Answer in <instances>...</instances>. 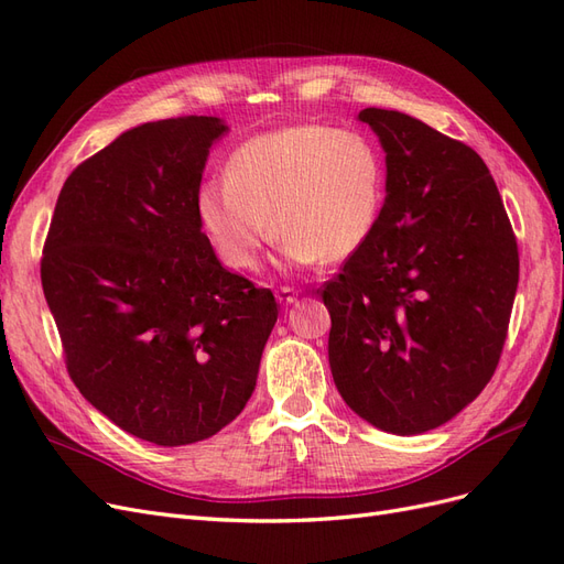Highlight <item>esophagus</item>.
Segmentation results:
<instances>
[{
  "mask_svg": "<svg viewBox=\"0 0 564 564\" xmlns=\"http://www.w3.org/2000/svg\"><path fill=\"white\" fill-rule=\"evenodd\" d=\"M278 299H280L282 303H286V305H292V303H296V299H299V289L280 286V289H278Z\"/></svg>",
  "mask_w": 564,
  "mask_h": 564,
  "instance_id": "esophagus-1",
  "label": "esophagus"
}]
</instances>
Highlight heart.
<instances>
[{"label":"heart","mask_w":564,"mask_h":564,"mask_svg":"<svg viewBox=\"0 0 564 564\" xmlns=\"http://www.w3.org/2000/svg\"><path fill=\"white\" fill-rule=\"evenodd\" d=\"M388 172L365 133L299 124L247 141L228 162V181L199 191L197 209L218 256L253 270L272 237L292 265L336 263L377 232Z\"/></svg>","instance_id":"heart-1"}]
</instances>
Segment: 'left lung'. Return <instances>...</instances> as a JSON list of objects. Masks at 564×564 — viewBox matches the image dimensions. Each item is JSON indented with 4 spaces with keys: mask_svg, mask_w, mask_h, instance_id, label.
I'll return each mask as SVG.
<instances>
[{
    "mask_svg": "<svg viewBox=\"0 0 564 564\" xmlns=\"http://www.w3.org/2000/svg\"><path fill=\"white\" fill-rule=\"evenodd\" d=\"M386 152L377 232L322 289L340 398L377 429L419 435L494 377L518 292L513 228L487 164L398 110L357 115Z\"/></svg>",
    "mask_w": 564,
    "mask_h": 564,
    "instance_id": "left-lung-1",
    "label": "left lung"
}]
</instances>
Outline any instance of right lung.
Instances as JSON below:
<instances>
[{"label": "right lung", "mask_w": 564, "mask_h": 564, "mask_svg": "<svg viewBox=\"0 0 564 564\" xmlns=\"http://www.w3.org/2000/svg\"><path fill=\"white\" fill-rule=\"evenodd\" d=\"M218 117L133 127L58 195L42 286L67 373L100 414L160 447L207 440L242 412L278 322L270 289L216 259L199 183Z\"/></svg>", "instance_id": "add662e5"}]
</instances>
